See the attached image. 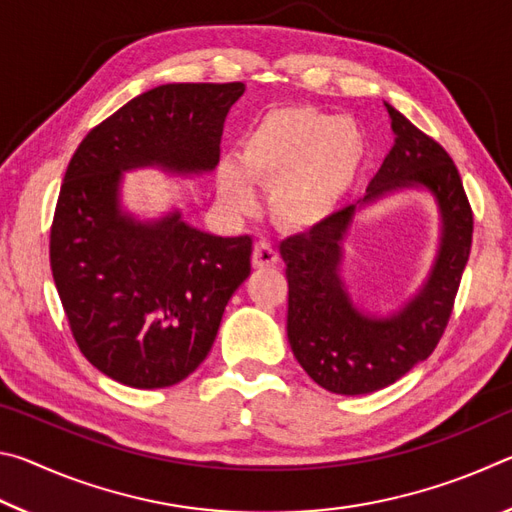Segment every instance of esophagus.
Listing matches in <instances>:
<instances>
[{
  "instance_id": "esophagus-1",
  "label": "esophagus",
  "mask_w": 512,
  "mask_h": 512,
  "mask_svg": "<svg viewBox=\"0 0 512 512\" xmlns=\"http://www.w3.org/2000/svg\"><path fill=\"white\" fill-rule=\"evenodd\" d=\"M277 259H280V255H277L273 244H268V241H257L253 248V266L255 268L273 266V264H277Z\"/></svg>"
}]
</instances>
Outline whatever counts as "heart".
I'll return each instance as SVG.
<instances>
[{
    "mask_svg": "<svg viewBox=\"0 0 512 512\" xmlns=\"http://www.w3.org/2000/svg\"><path fill=\"white\" fill-rule=\"evenodd\" d=\"M363 158L366 140L352 119L284 106L266 112L241 140L239 164H221L216 189L230 212L250 214L255 187H271L273 221L284 230H314L339 210Z\"/></svg>",
    "mask_w": 512,
    "mask_h": 512,
    "instance_id": "heart-1",
    "label": "heart"
}]
</instances>
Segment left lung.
Returning a JSON list of instances; mask_svg holds the SVG:
<instances>
[{
	"instance_id": "left-lung-1",
	"label": "left lung",
	"mask_w": 512,
	"mask_h": 512,
	"mask_svg": "<svg viewBox=\"0 0 512 512\" xmlns=\"http://www.w3.org/2000/svg\"><path fill=\"white\" fill-rule=\"evenodd\" d=\"M395 144L359 205L336 212L305 235L282 241L287 264L291 350L307 375L336 395H366L395 384L436 350L454 309L472 248V207L449 153L386 103ZM424 186L441 212V246L423 289L391 317L353 307L340 277L342 241L359 206L397 188Z\"/></svg>"
}]
</instances>
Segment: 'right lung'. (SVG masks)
Listing matches in <instances>:
<instances>
[{"label":"right lung","mask_w":512,"mask_h":512,"mask_svg":"<svg viewBox=\"0 0 512 512\" xmlns=\"http://www.w3.org/2000/svg\"><path fill=\"white\" fill-rule=\"evenodd\" d=\"M244 90L160 85L94 126L69 160L51 223V273L83 357L119 384L164 388L192 375L253 253L248 235H210L178 210L137 221L121 210V173L212 171L225 115Z\"/></svg>","instance_id":"right-lung-1"}]
</instances>
